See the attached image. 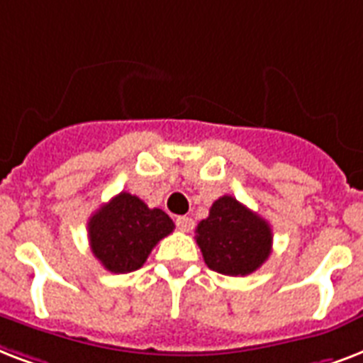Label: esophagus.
Masks as SVG:
<instances>
[{
	"instance_id": "obj_1",
	"label": "esophagus",
	"mask_w": 363,
	"mask_h": 363,
	"mask_svg": "<svg viewBox=\"0 0 363 363\" xmlns=\"http://www.w3.org/2000/svg\"><path fill=\"white\" fill-rule=\"evenodd\" d=\"M193 220L191 218H187V216H179L178 220H176V227H178L179 231H184V233H189L191 229H193Z\"/></svg>"
}]
</instances>
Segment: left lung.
I'll return each mask as SVG.
<instances>
[{
    "label": "left lung",
    "instance_id": "1",
    "mask_svg": "<svg viewBox=\"0 0 363 363\" xmlns=\"http://www.w3.org/2000/svg\"><path fill=\"white\" fill-rule=\"evenodd\" d=\"M195 238L208 269L229 277L257 271L272 248L271 225L231 195L213 202Z\"/></svg>",
    "mask_w": 363,
    "mask_h": 363
}]
</instances>
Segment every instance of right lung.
I'll return each mask as SVG.
<instances>
[{
    "instance_id": "add662e5",
    "label": "right lung",
    "mask_w": 363,
    "mask_h": 363,
    "mask_svg": "<svg viewBox=\"0 0 363 363\" xmlns=\"http://www.w3.org/2000/svg\"><path fill=\"white\" fill-rule=\"evenodd\" d=\"M174 231V221L130 193H119L89 220V242L108 271L125 274L145 263L157 242Z\"/></svg>"
}]
</instances>
